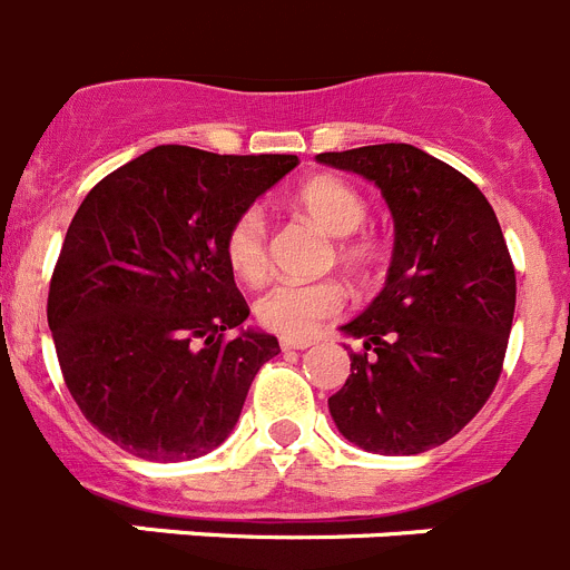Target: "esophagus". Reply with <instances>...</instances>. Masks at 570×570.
Listing matches in <instances>:
<instances>
[{
    "label": "esophagus",
    "instance_id": "1",
    "mask_svg": "<svg viewBox=\"0 0 570 570\" xmlns=\"http://www.w3.org/2000/svg\"><path fill=\"white\" fill-rule=\"evenodd\" d=\"M311 345H314L311 340H282V351H305Z\"/></svg>",
    "mask_w": 570,
    "mask_h": 570
}]
</instances>
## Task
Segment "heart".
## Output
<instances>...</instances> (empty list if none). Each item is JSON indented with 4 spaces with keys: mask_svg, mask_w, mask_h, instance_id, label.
Returning <instances> with one entry per match:
<instances>
[{
    "mask_svg": "<svg viewBox=\"0 0 570 570\" xmlns=\"http://www.w3.org/2000/svg\"><path fill=\"white\" fill-rule=\"evenodd\" d=\"M302 214H308L325 234L351 236L362 228L367 216V203L356 188L334 176H314L294 194ZM374 256L371 242L342 239L340 259L345 265L362 268ZM225 259L230 271L248 285H259L268 276V219L262 208L242 210L225 234ZM345 308V291L334 279H282L271 285L256 299L254 314L262 328L285 340H305L322 328V322Z\"/></svg>",
    "mask_w": 570,
    "mask_h": 570,
    "instance_id": "obj_1",
    "label": "heart"
}]
</instances>
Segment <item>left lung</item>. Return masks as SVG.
Wrapping results in <instances>:
<instances>
[{
	"mask_svg": "<svg viewBox=\"0 0 570 570\" xmlns=\"http://www.w3.org/2000/svg\"><path fill=\"white\" fill-rule=\"evenodd\" d=\"M365 176L394 216L385 288L342 325L362 340L328 400L347 442L385 456L442 445L480 414L502 374L517 274L497 214L451 165L405 142L320 154Z\"/></svg>",
	"mask_w": 570,
	"mask_h": 570,
	"instance_id": "left-lung-1",
	"label": "left lung"
}]
</instances>
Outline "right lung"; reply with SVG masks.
I'll return each mask as SVG.
<instances>
[{"mask_svg": "<svg viewBox=\"0 0 570 570\" xmlns=\"http://www.w3.org/2000/svg\"><path fill=\"white\" fill-rule=\"evenodd\" d=\"M299 159L159 145L94 185L50 276L48 325L90 425L150 462L223 445L256 371L279 354L265 331H228L250 308L225 234Z\"/></svg>", "mask_w": 570, "mask_h": 570, "instance_id": "1", "label": "right lung"}]
</instances>
